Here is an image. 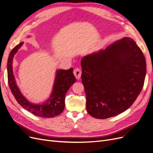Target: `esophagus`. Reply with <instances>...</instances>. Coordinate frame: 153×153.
<instances>
[{"mask_svg": "<svg viewBox=\"0 0 153 153\" xmlns=\"http://www.w3.org/2000/svg\"><path fill=\"white\" fill-rule=\"evenodd\" d=\"M74 74L76 78L77 79H79L81 76V71L79 68H76V69L74 70Z\"/></svg>", "mask_w": 153, "mask_h": 153, "instance_id": "34e87169", "label": "esophagus"}]
</instances>
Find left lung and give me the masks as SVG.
<instances>
[{"label": "left lung", "instance_id": "left-lung-1", "mask_svg": "<svg viewBox=\"0 0 153 153\" xmlns=\"http://www.w3.org/2000/svg\"><path fill=\"white\" fill-rule=\"evenodd\" d=\"M81 65L87 111L96 118L105 119L125 111L142 91L146 59L131 38L84 56Z\"/></svg>", "mask_w": 153, "mask_h": 153}]
</instances>
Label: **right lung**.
Here are the masks:
<instances>
[{"label":"right lung","instance_id":"1","mask_svg":"<svg viewBox=\"0 0 153 153\" xmlns=\"http://www.w3.org/2000/svg\"><path fill=\"white\" fill-rule=\"evenodd\" d=\"M29 37V36H28ZM23 45L21 42L11 51L7 61V77L9 88L18 103L24 108L36 116L52 118L60 115L65 108V97L67 92L76 82L73 74V68L68 70H56L52 91L49 98L42 103L30 102L21 93L17 86L13 70V60L14 55Z\"/></svg>","mask_w":153,"mask_h":153}]
</instances>
